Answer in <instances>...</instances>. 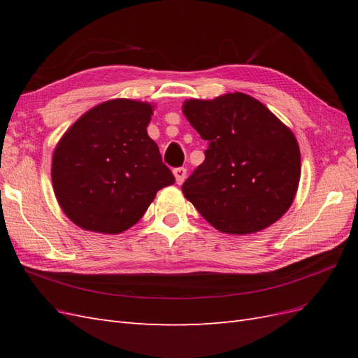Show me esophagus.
<instances>
[{
	"label": "esophagus",
	"instance_id": "34e87169",
	"mask_svg": "<svg viewBox=\"0 0 358 358\" xmlns=\"http://www.w3.org/2000/svg\"><path fill=\"white\" fill-rule=\"evenodd\" d=\"M173 175H175V178H176L178 185H180V183L185 180V178H187V169L185 167H178V169L173 170Z\"/></svg>",
	"mask_w": 358,
	"mask_h": 358
}]
</instances>
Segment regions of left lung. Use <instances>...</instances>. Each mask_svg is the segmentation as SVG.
I'll use <instances>...</instances> for the list:
<instances>
[{
  "label": "left lung",
  "mask_w": 358,
  "mask_h": 358,
  "mask_svg": "<svg viewBox=\"0 0 358 358\" xmlns=\"http://www.w3.org/2000/svg\"><path fill=\"white\" fill-rule=\"evenodd\" d=\"M182 110L209 145L182 185L185 199L221 233L252 234L276 222L300 180V149L291 129L242 92L187 100Z\"/></svg>",
  "instance_id": "8db88e82"
}]
</instances>
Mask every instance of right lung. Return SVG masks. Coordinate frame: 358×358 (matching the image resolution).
<instances>
[{
	"mask_svg": "<svg viewBox=\"0 0 358 358\" xmlns=\"http://www.w3.org/2000/svg\"><path fill=\"white\" fill-rule=\"evenodd\" d=\"M154 106L116 99L82 115L52 157V185L62 212L80 229L119 234L175 183L148 136Z\"/></svg>",
	"mask_w": 358,
	"mask_h": 358,
	"instance_id": "add662e5",
	"label": "right lung"
}]
</instances>
